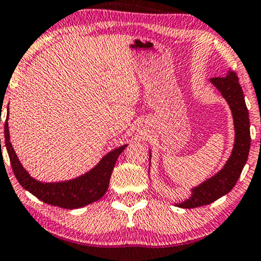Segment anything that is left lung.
<instances>
[{
  "label": "left lung",
  "instance_id": "8db88e82",
  "mask_svg": "<svg viewBox=\"0 0 261 261\" xmlns=\"http://www.w3.org/2000/svg\"><path fill=\"white\" fill-rule=\"evenodd\" d=\"M218 92L222 94L230 108L234 124V145L232 153L223 168L207 180L191 189V195L182 202L175 203L182 208H195L208 205L228 194L241 176L250 148V122L249 112L245 106L244 94L238 83V77L233 71H228L224 77L210 80ZM151 157V154H149Z\"/></svg>",
  "mask_w": 261,
  "mask_h": 261
}]
</instances>
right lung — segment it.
<instances>
[{
    "instance_id": "1",
    "label": "right lung",
    "mask_w": 261,
    "mask_h": 261,
    "mask_svg": "<svg viewBox=\"0 0 261 261\" xmlns=\"http://www.w3.org/2000/svg\"><path fill=\"white\" fill-rule=\"evenodd\" d=\"M8 115L5 122V142L10 155L11 166L17 180L25 190L32 193L39 200L53 206L62 208H80L89 203L98 201L103 197L109 187L114 166L120 153L126 148L127 145L113 149L99 161V163L83 175L71 179V180L59 182H43L31 176L23 168L18 160L10 141V130H8ZM1 143V140H0Z\"/></svg>"
}]
</instances>
